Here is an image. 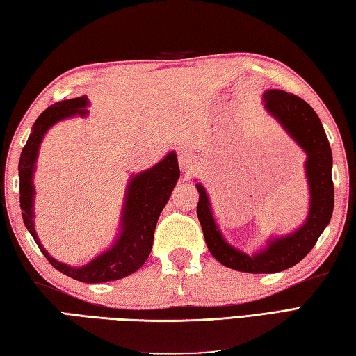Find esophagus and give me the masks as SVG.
<instances>
[{
    "label": "esophagus",
    "instance_id": "esophagus-1",
    "mask_svg": "<svg viewBox=\"0 0 356 356\" xmlns=\"http://www.w3.org/2000/svg\"><path fill=\"white\" fill-rule=\"evenodd\" d=\"M177 157H179L180 170L182 171H190L193 165H195V157H193V154L184 149V147H180V149L177 151Z\"/></svg>",
    "mask_w": 356,
    "mask_h": 356
}]
</instances>
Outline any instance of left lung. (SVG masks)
<instances>
[{
	"label": "left lung",
	"mask_w": 356,
	"mask_h": 356,
	"mask_svg": "<svg viewBox=\"0 0 356 356\" xmlns=\"http://www.w3.org/2000/svg\"><path fill=\"white\" fill-rule=\"evenodd\" d=\"M263 98L268 112L279 120L308 156L305 165L312 204L307 222L294 234L273 240L258 254L245 255L224 241L213 219L204 186L196 185L199 191L197 218L202 225L207 248L224 266L252 274L280 273L303 260L330 222L334 204L332 149L319 116L308 102L283 90H268Z\"/></svg>",
	"instance_id": "8db88e82"
}]
</instances>
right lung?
<instances>
[{
    "label": "right lung",
    "mask_w": 356,
    "mask_h": 356,
    "mask_svg": "<svg viewBox=\"0 0 356 356\" xmlns=\"http://www.w3.org/2000/svg\"><path fill=\"white\" fill-rule=\"evenodd\" d=\"M88 106L87 96L59 101L48 107L34 122L32 134L22 151L20 163H18V176H20V207L26 229L31 232L32 238L47 257V260L71 279L86 283L112 282L126 277L143 266L151 254L154 230L161 210L166 205L171 191L176 186L180 176L177 156L174 152L147 171L135 176L129 184L124 211L121 218V235L112 249L95 258L93 261L82 268H71L68 264L59 263L49 257L43 245L38 241L32 221V199H34V186H32V172L37 160L38 146L43 135L57 121L74 115H87L83 107Z\"/></svg>",
    "instance_id": "right-lung-1"
}]
</instances>
